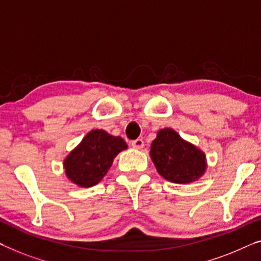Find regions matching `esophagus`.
Wrapping results in <instances>:
<instances>
[{
    "mask_svg": "<svg viewBox=\"0 0 261 261\" xmlns=\"http://www.w3.org/2000/svg\"><path fill=\"white\" fill-rule=\"evenodd\" d=\"M131 144H132V147H134V149H137V150H142L144 147V141L141 138L136 139V141H132Z\"/></svg>",
    "mask_w": 261,
    "mask_h": 261,
    "instance_id": "34e87169",
    "label": "esophagus"
}]
</instances>
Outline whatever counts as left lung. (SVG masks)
Segmentation results:
<instances>
[{
    "label": "left lung",
    "mask_w": 261,
    "mask_h": 261,
    "mask_svg": "<svg viewBox=\"0 0 261 261\" xmlns=\"http://www.w3.org/2000/svg\"><path fill=\"white\" fill-rule=\"evenodd\" d=\"M150 157L157 172L176 184H190L198 180L207 168L204 151L182 139L171 127L157 132V137L150 146Z\"/></svg>",
    "instance_id": "left-lung-1"
}]
</instances>
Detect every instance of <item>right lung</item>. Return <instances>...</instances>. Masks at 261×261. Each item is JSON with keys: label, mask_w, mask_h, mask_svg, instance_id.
I'll return each mask as SVG.
<instances>
[{"label": "right lung", "mask_w": 261, "mask_h": 261, "mask_svg": "<svg viewBox=\"0 0 261 261\" xmlns=\"http://www.w3.org/2000/svg\"><path fill=\"white\" fill-rule=\"evenodd\" d=\"M126 149L127 144L119 136L102 129L89 131L64 158L65 176L80 188H91L103 179L116 155Z\"/></svg>", "instance_id": "obj_1"}]
</instances>
